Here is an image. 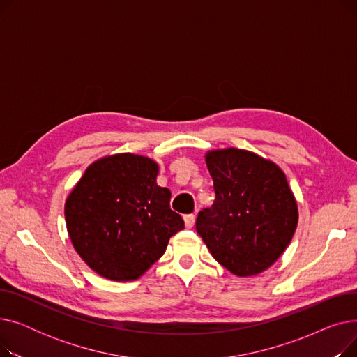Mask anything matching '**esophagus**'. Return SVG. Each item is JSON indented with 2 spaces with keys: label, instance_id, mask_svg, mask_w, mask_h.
I'll list each match as a JSON object with an SVG mask.
<instances>
[{
  "label": "esophagus",
  "instance_id": "34e87169",
  "mask_svg": "<svg viewBox=\"0 0 357 357\" xmlns=\"http://www.w3.org/2000/svg\"><path fill=\"white\" fill-rule=\"evenodd\" d=\"M183 221H185V227L186 229H192L194 224H195V215L194 214H188L183 217Z\"/></svg>",
  "mask_w": 357,
  "mask_h": 357
}]
</instances>
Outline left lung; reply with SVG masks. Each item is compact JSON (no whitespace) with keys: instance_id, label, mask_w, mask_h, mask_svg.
Listing matches in <instances>:
<instances>
[{"instance_id":"1","label":"left lung","mask_w":357,"mask_h":357,"mask_svg":"<svg viewBox=\"0 0 357 357\" xmlns=\"http://www.w3.org/2000/svg\"><path fill=\"white\" fill-rule=\"evenodd\" d=\"M204 158L215 201L198 214L197 233L233 275L265 272L287 250L298 226V204L284 171L238 147L213 149Z\"/></svg>"}]
</instances>
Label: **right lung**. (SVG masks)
<instances>
[{"label":"right lung","instance_id":"1","mask_svg":"<svg viewBox=\"0 0 357 357\" xmlns=\"http://www.w3.org/2000/svg\"><path fill=\"white\" fill-rule=\"evenodd\" d=\"M159 165L135 153L92 162L65 201L73 249L100 276L136 280L183 229L171 210V191L158 185Z\"/></svg>","mask_w":357,"mask_h":357}]
</instances>
